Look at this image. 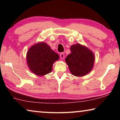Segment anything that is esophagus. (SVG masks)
Returning a JSON list of instances; mask_svg holds the SVG:
<instances>
[{"instance_id": "34e87169", "label": "esophagus", "mask_w": 120, "mask_h": 120, "mask_svg": "<svg viewBox=\"0 0 120 120\" xmlns=\"http://www.w3.org/2000/svg\"><path fill=\"white\" fill-rule=\"evenodd\" d=\"M60 57L61 59H64V53H61L60 54Z\"/></svg>"}]
</instances>
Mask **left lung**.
<instances>
[{
    "label": "left lung",
    "mask_w": 120,
    "mask_h": 120,
    "mask_svg": "<svg viewBox=\"0 0 120 120\" xmlns=\"http://www.w3.org/2000/svg\"><path fill=\"white\" fill-rule=\"evenodd\" d=\"M70 50L71 53L65 60L71 74L77 77L88 74L94 66L95 56L93 52L80 44L71 45Z\"/></svg>",
    "instance_id": "1"
}]
</instances>
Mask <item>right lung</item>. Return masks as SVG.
<instances>
[{"mask_svg": "<svg viewBox=\"0 0 120 120\" xmlns=\"http://www.w3.org/2000/svg\"><path fill=\"white\" fill-rule=\"evenodd\" d=\"M59 59L58 54L44 42L32 46L26 55L28 67L38 76H44L51 72L53 64Z\"/></svg>", "mask_w": 120, "mask_h": 120, "instance_id": "add662e5", "label": "right lung"}]
</instances>
